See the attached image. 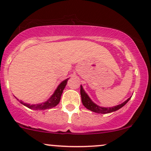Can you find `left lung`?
Returning a JSON list of instances; mask_svg holds the SVG:
<instances>
[{
  "label": "left lung",
  "instance_id": "8db88e82",
  "mask_svg": "<svg viewBox=\"0 0 151 151\" xmlns=\"http://www.w3.org/2000/svg\"><path fill=\"white\" fill-rule=\"evenodd\" d=\"M81 99H82V103H83V106L87 109L90 110L91 111H93L94 113H109L111 112H114L121 109L122 107H123L129 101V100L131 99V97L127 99L125 101H124L123 103L121 104H119L118 106H115L113 107H101L99 106L96 105L95 103H94L92 101V99L90 98V96L87 95V94L85 92V91L83 90V87L82 85H81Z\"/></svg>",
  "mask_w": 151,
  "mask_h": 151
}]
</instances>
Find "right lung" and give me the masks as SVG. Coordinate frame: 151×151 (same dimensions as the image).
Instances as JSON below:
<instances>
[{"label":"right lung","instance_id":"add662e5","mask_svg":"<svg viewBox=\"0 0 151 151\" xmlns=\"http://www.w3.org/2000/svg\"><path fill=\"white\" fill-rule=\"evenodd\" d=\"M69 78H67L64 80V81H62L58 85V87H57L55 92L53 93V94L46 101L43 102L41 104H29L27 103H24L23 101L20 100L19 102L22 104H23L24 106L29 108V109H33V110H45V109H52V108L56 106L57 105H58L59 101H60L61 94H62L63 90H64L65 87L67 84V82ZM19 101V99H17Z\"/></svg>","mask_w":151,"mask_h":151}]
</instances>
